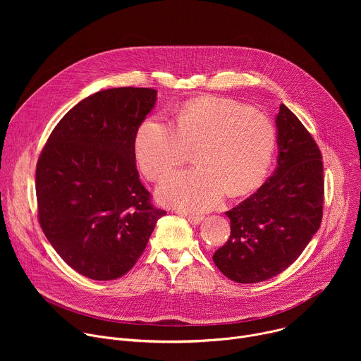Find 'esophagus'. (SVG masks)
<instances>
[{
    "instance_id": "esophagus-1",
    "label": "esophagus",
    "mask_w": 361,
    "mask_h": 361,
    "mask_svg": "<svg viewBox=\"0 0 361 361\" xmlns=\"http://www.w3.org/2000/svg\"><path fill=\"white\" fill-rule=\"evenodd\" d=\"M185 219L192 226H197V224H200L202 221V217L201 216H195V214H185Z\"/></svg>"
}]
</instances>
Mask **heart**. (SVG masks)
Listing matches in <instances>:
<instances>
[{
  "label": "heart",
  "instance_id": "1",
  "mask_svg": "<svg viewBox=\"0 0 361 361\" xmlns=\"http://www.w3.org/2000/svg\"><path fill=\"white\" fill-rule=\"evenodd\" d=\"M148 117L134 135V156L148 180H160L194 148L197 167L169 176L159 198L185 212L210 210L226 192L237 197L260 185L270 169L277 134L271 120L235 101L205 97L171 116Z\"/></svg>",
  "mask_w": 361,
  "mask_h": 361
}]
</instances>
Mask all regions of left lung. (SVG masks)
<instances>
[{
  "mask_svg": "<svg viewBox=\"0 0 361 361\" xmlns=\"http://www.w3.org/2000/svg\"><path fill=\"white\" fill-rule=\"evenodd\" d=\"M274 174L226 216L231 233L213 260L235 283H260L291 266L320 228L324 202L319 145L284 106L276 117Z\"/></svg>",
  "mask_w": 361,
  "mask_h": 361,
  "instance_id": "left-lung-1",
  "label": "left lung"
}]
</instances>
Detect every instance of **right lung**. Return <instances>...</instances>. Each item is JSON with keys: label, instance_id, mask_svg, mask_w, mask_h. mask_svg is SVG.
Wrapping results in <instances>:
<instances>
[{"label": "right lung", "instance_id": "1", "mask_svg": "<svg viewBox=\"0 0 361 361\" xmlns=\"http://www.w3.org/2000/svg\"><path fill=\"white\" fill-rule=\"evenodd\" d=\"M152 88L98 91L48 137L35 171L39 226L61 259L91 280L128 273L160 217L135 166L134 135L156 106Z\"/></svg>", "mask_w": 361, "mask_h": 361}]
</instances>
